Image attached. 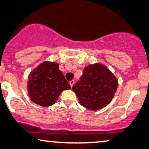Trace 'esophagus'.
Masks as SVG:
<instances>
[{"label":"esophagus","instance_id":"1","mask_svg":"<svg viewBox=\"0 0 149 149\" xmlns=\"http://www.w3.org/2000/svg\"><path fill=\"white\" fill-rule=\"evenodd\" d=\"M69 83H70V86H71V87H72V86H73V85L74 84V80H71Z\"/></svg>","mask_w":149,"mask_h":149}]
</instances>
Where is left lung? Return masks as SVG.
Returning <instances> with one entry per match:
<instances>
[{"label":"left lung","mask_w":149,"mask_h":149,"mask_svg":"<svg viewBox=\"0 0 149 149\" xmlns=\"http://www.w3.org/2000/svg\"><path fill=\"white\" fill-rule=\"evenodd\" d=\"M118 80L101 63L90 64L84 69L80 81L72 87L81 106L91 111L104 108L111 101Z\"/></svg>","instance_id":"1"}]
</instances>
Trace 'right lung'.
I'll return each instance as SVG.
<instances>
[{
  "mask_svg": "<svg viewBox=\"0 0 149 149\" xmlns=\"http://www.w3.org/2000/svg\"><path fill=\"white\" fill-rule=\"evenodd\" d=\"M58 65L57 63L47 61L30 73L27 90L28 96L34 103L45 107L51 106L63 91L71 89Z\"/></svg>",
  "mask_w": 149,
  "mask_h": 149,
  "instance_id": "obj_1",
  "label": "right lung"
}]
</instances>
